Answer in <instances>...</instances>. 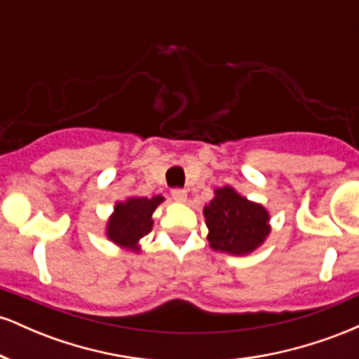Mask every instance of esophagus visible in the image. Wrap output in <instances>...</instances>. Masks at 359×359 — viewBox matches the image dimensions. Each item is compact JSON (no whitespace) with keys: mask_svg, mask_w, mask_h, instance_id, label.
<instances>
[{"mask_svg":"<svg viewBox=\"0 0 359 359\" xmlns=\"http://www.w3.org/2000/svg\"><path fill=\"white\" fill-rule=\"evenodd\" d=\"M172 199H174L175 203H185V201H187V192L182 191V189H174V191H172Z\"/></svg>","mask_w":359,"mask_h":359,"instance_id":"1","label":"esophagus"}]
</instances>
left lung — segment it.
Returning a JSON list of instances; mask_svg holds the SVG:
<instances>
[{
	"instance_id": "obj_1",
	"label": "left lung",
	"mask_w": 359,
	"mask_h": 359,
	"mask_svg": "<svg viewBox=\"0 0 359 359\" xmlns=\"http://www.w3.org/2000/svg\"><path fill=\"white\" fill-rule=\"evenodd\" d=\"M203 212L209 246L233 257L253 253L271 231L270 212L265 205L241 196L231 185L214 189V197Z\"/></svg>"
}]
</instances>
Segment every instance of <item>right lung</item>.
Wrapping results in <instances>:
<instances>
[{
    "instance_id": "1",
    "label": "right lung",
    "mask_w": 359,
    "mask_h": 359,
    "mask_svg": "<svg viewBox=\"0 0 359 359\" xmlns=\"http://www.w3.org/2000/svg\"><path fill=\"white\" fill-rule=\"evenodd\" d=\"M163 201H165L163 196H154L150 199L131 196L125 201H118L106 222V238L119 248L135 253L142 251L140 240L151 231L154 228L151 216Z\"/></svg>"
}]
</instances>
